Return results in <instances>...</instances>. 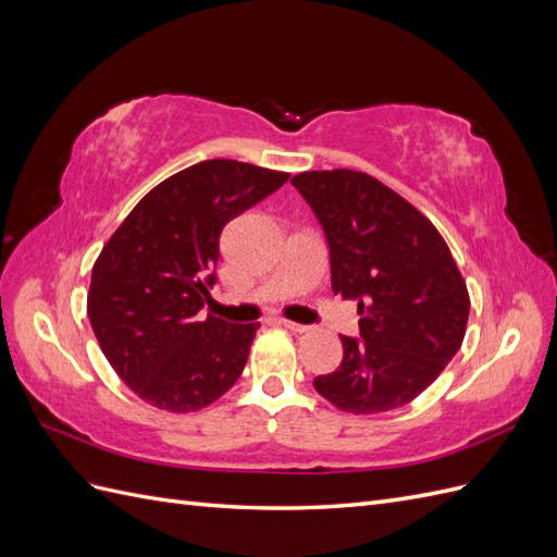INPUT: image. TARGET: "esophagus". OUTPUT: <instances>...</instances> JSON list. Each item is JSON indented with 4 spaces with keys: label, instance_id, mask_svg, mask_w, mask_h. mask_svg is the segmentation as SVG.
<instances>
[{
    "label": "esophagus",
    "instance_id": "34e87169",
    "mask_svg": "<svg viewBox=\"0 0 557 557\" xmlns=\"http://www.w3.org/2000/svg\"><path fill=\"white\" fill-rule=\"evenodd\" d=\"M276 323L281 325V327H285L288 332H295V334H301V332H307L309 327L307 325H301V323H295V320H288V318H278Z\"/></svg>",
    "mask_w": 557,
    "mask_h": 557
}]
</instances>
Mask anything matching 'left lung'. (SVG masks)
<instances>
[{"instance_id":"1","label":"left lung","mask_w":557,"mask_h":557,"mask_svg":"<svg viewBox=\"0 0 557 557\" xmlns=\"http://www.w3.org/2000/svg\"><path fill=\"white\" fill-rule=\"evenodd\" d=\"M330 244L332 290L358 301L360 336L315 391L356 416L399 409L460 350L467 283L450 250L411 201L364 172H301L290 181Z\"/></svg>"}]
</instances>
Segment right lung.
Instances as JSON below:
<instances>
[{
	"label": "right lung",
	"instance_id": "right-lung-1",
	"mask_svg": "<svg viewBox=\"0 0 557 557\" xmlns=\"http://www.w3.org/2000/svg\"><path fill=\"white\" fill-rule=\"evenodd\" d=\"M290 178L205 160L156 185L92 267L88 318L113 372L150 407L190 413L242 376L260 323L197 313L215 283L221 232Z\"/></svg>",
	"mask_w": 557,
	"mask_h": 557
}]
</instances>
